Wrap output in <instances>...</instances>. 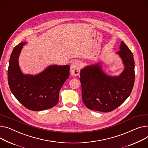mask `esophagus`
Listing matches in <instances>:
<instances>
[{"instance_id": "34e87169", "label": "esophagus", "mask_w": 148, "mask_h": 148, "mask_svg": "<svg viewBox=\"0 0 148 148\" xmlns=\"http://www.w3.org/2000/svg\"><path fill=\"white\" fill-rule=\"evenodd\" d=\"M71 73L74 76H77L80 74V64L78 62H75L71 65L70 67Z\"/></svg>"}]
</instances>
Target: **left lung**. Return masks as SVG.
I'll use <instances>...</instances> for the list:
<instances>
[{
    "mask_svg": "<svg viewBox=\"0 0 148 148\" xmlns=\"http://www.w3.org/2000/svg\"><path fill=\"white\" fill-rule=\"evenodd\" d=\"M120 49L116 53L121 58L124 70L119 76L106 74L99 63L85 66L81 70L82 99L88 109L111 112L130 96L135 78L133 55L122 41Z\"/></svg>",
    "mask_w": 148,
    "mask_h": 148,
    "instance_id": "1",
    "label": "left lung"
}]
</instances>
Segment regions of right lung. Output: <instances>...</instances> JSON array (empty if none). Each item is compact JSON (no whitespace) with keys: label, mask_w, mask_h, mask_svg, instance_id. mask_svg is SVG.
<instances>
[{"label":"right lung","mask_w":148,"mask_h":148,"mask_svg":"<svg viewBox=\"0 0 148 148\" xmlns=\"http://www.w3.org/2000/svg\"><path fill=\"white\" fill-rule=\"evenodd\" d=\"M16 46L10 56L8 81L16 99L27 109L43 111L55 106L59 92L70 75V65H50L40 74H24L18 64V58L23 45Z\"/></svg>","instance_id":"obj_1"}]
</instances>
